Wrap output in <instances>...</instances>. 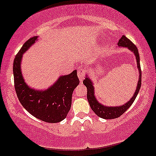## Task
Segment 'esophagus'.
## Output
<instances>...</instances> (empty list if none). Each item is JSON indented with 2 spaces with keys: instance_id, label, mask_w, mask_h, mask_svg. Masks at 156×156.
<instances>
[{
  "instance_id": "34e87169",
  "label": "esophagus",
  "mask_w": 156,
  "mask_h": 156,
  "mask_svg": "<svg viewBox=\"0 0 156 156\" xmlns=\"http://www.w3.org/2000/svg\"><path fill=\"white\" fill-rule=\"evenodd\" d=\"M78 76L79 78V80L80 82L83 81V80L84 79L86 76V73H85V70L83 69H79L78 70Z\"/></svg>"
}]
</instances>
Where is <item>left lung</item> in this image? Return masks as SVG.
<instances>
[{
  "label": "left lung",
  "mask_w": 156,
  "mask_h": 156,
  "mask_svg": "<svg viewBox=\"0 0 156 156\" xmlns=\"http://www.w3.org/2000/svg\"><path fill=\"white\" fill-rule=\"evenodd\" d=\"M118 46H121V47H126L128 48L129 50L132 51V52L134 54L135 57H136V63H137V68L139 70V80L137 86H136V89L135 91L134 94L133 95L132 99L128 101L126 104L123 105L121 106H115V107H108L105 106L103 105L100 104L98 101L97 100L96 97L94 95V89L93 83L91 80L90 79L89 77H86L85 79L83 80V83L84 85L87 88V99L89 101V105L91 107V110L95 112L97 115L99 117L102 118L104 119H117L123 115L124 112L126 111L128 109L130 108L132 105V103L136 99V96H137L139 91H140V87H141V83H142V70L141 67H140V55H139L138 49L136 46L133 44L129 39L127 38L125 35H123L120 39L119 43H118Z\"/></svg>",
  "instance_id": "1"
}]
</instances>
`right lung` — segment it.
<instances>
[{
	"label": "right lung",
	"mask_w": 156,
	"mask_h": 156,
	"mask_svg": "<svg viewBox=\"0 0 156 156\" xmlns=\"http://www.w3.org/2000/svg\"><path fill=\"white\" fill-rule=\"evenodd\" d=\"M37 40V36L27 40L15 57L13 65L15 91L22 105L31 115L47 123H58L65 119L70 111L73 92L79 84V79L76 70L67 76H60L48 89H31L24 82L21 62L22 54Z\"/></svg>",
	"instance_id": "1"
}]
</instances>
